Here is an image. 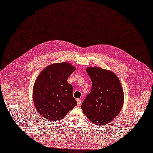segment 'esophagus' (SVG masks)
Instances as JSON below:
<instances>
[{"label":"esophagus","mask_w":153,"mask_h":153,"mask_svg":"<svg viewBox=\"0 0 153 153\" xmlns=\"http://www.w3.org/2000/svg\"><path fill=\"white\" fill-rule=\"evenodd\" d=\"M76 102H77V104H78V105H81V100L80 99H76Z\"/></svg>","instance_id":"esophagus-1"}]
</instances>
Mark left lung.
<instances>
[{
    "label": "left lung",
    "mask_w": 153,
    "mask_h": 153,
    "mask_svg": "<svg viewBox=\"0 0 153 153\" xmlns=\"http://www.w3.org/2000/svg\"><path fill=\"white\" fill-rule=\"evenodd\" d=\"M86 71L91 79L92 88L81 108L93 123L105 125L117 116L123 107L124 96L121 84L110 71L90 67Z\"/></svg>",
    "instance_id": "1"
}]
</instances>
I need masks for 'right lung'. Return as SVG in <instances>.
Returning <instances> with one entry per match:
<instances>
[{
    "label": "right lung",
    "mask_w": 153,
    "mask_h": 153,
    "mask_svg": "<svg viewBox=\"0 0 153 153\" xmlns=\"http://www.w3.org/2000/svg\"><path fill=\"white\" fill-rule=\"evenodd\" d=\"M75 68L66 62L53 63L40 74L34 85L33 102L45 119L59 120L77 105L72 85L67 81Z\"/></svg>",
    "instance_id": "add662e5"
}]
</instances>
